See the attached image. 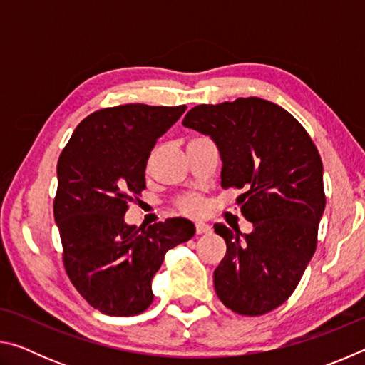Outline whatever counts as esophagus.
<instances>
[{
  "label": "esophagus",
  "mask_w": 365,
  "mask_h": 365,
  "mask_svg": "<svg viewBox=\"0 0 365 365\" xmlns=\"http://www.w3.org/2000/svg\"><path fill=\"white\" fill-rule=\"evenodd\" d=\"M195 230H196V235H206V233H211L212 228H211V225L205 224V222H197V224L195 225Z\"/></svg>",
  "instance_id": "esophagus-1"
}]
</instances>
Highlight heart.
<instances>
[{"label":"heart","mask_w":365,"mask_h":365,"mask_svg":"<svg viewBox=\"0 0 365 365\" xmlns=\"http://www.w3.org/2000/svg\"><path fill=\"white\" fill-rule=\"evenodd\" d=\"M177 205H178V209L187 215H200L202 214V211H205V202H202L200 196H195V195L180 197Z\"/></svg>","instance_id":"1"}]
</instances>
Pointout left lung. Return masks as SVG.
I'll use <instances>...</instances> for the list:
<instances>
[{"instance_id": "8db88e82", "label": "left lung", "mask_w": 365, "mask_h": 365, "mask_svg": "<svg viewBox=\"0 0 365 365\" xmlns=\"http://www.w3.org/2000/svg\"><path fill=\"white\" fill-rule=\"evenodd\" d=\"M183 125L207 135L222 159V187L240 188L251 233L215 224L227 252L214 270L219 299L240 316L283 304L317 248L325 209L322 159L304 127L279 104L238 98L200 104Z\"/></svg>"}]
</instances>
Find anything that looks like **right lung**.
Wrapping results in <instances>:
<instances>
[{
  "instance_id": "obj_1",
  "label": "right lung",
  "mask_w": 365,
  "mask_h": 365,
  "mask_svg": "<svg viewBox=\"0 0 365 365\" xmlns=\"http://www.w3.org/2000/svg\"><path fill=\"white\" fill-rule=\"evenodd\" d=\"M185 109L140 103L100 109L78 123L59 156L53 209L64 267L88 304L108 316L146 311L165 252L195 235L183 217L146 228L123 220L128 202L146 188L156 140Z\"/></svg>"
}]
</instances>
